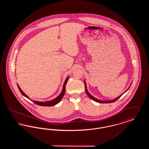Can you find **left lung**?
<instances>
[{
	"label": "left lung",
	"instance_id": "1",
	"mask_svg": "<svg viewBox=\"0 0 149 149\" xmlns=\"http://www.w3.org/2000/svg\"><path fill=\"white\" fill-rule=\"evenodd\" d=\"M132 84V83H131ZM84 84H85V92L86 93V94H87V95L91 98V99L93 100L94 101H95V102H98V103H112V102H115L116 100H117V99H119L120 98V97L123 95V94H124L129 89V88H130V86L131 85H130V86L127 89L125 92L123 93L122 94H121L120 95L119 97H118L117 98H115V99H113V100H99V99H97V98H95L94 97H93L92 95H91L89 92L88 91V89H87V86H86V83H85V81H84Z\"/></svg>",
	"mask_w": 149,
	"mask_h": 149
}]
</instances>
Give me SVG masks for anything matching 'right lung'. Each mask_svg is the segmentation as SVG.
I'll use <instances>...</instances> for the list:
<instances>
[{
    "mask_svg": "<svg viewBox=\"0 0 149 149\" xmlns=\"http://www.w3.org/2000/svg\"><path fill=\"white\" fill-rule=\"evenodd\" d=\"M68 79H69V77H67V78H66V80H65V82H64L63 87V90H62L61 92L57 97L56 98H55V99H52V100H49V101H46V102H40V101H36V100H32L24 93L22 91L21 88L19 87V86L18 85V84H17V86H18V89H19L20 92L22 94L23 96H24L25 97L29 99V100L33 101V102L34 103H35V104H37V105L41 106H52L56 105L58 103H59V102L61 101V100L63 98V96H64V94H65V88H66V83H67V81H68Z\"/></svg>",
    "mask_w": 149,
    "mask_h": 149,
    "instance_id": "1",
    "label": "right lung"
}]
</instances>
